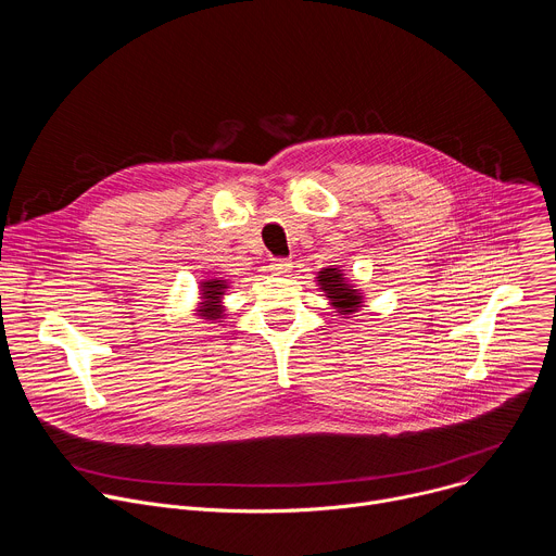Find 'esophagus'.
Segmentation results:
<instances>
[{"instance_id": "esophagus-1", "label": "esophagus", "mask_w": 556, "mask_h": 556, "mask_svg": "<svg viewBox=\"0 0 556 556\" xmlns=\"http://www.w3.org/2000/svg\"><path fill=\"white\" fill-rule=\"evenodd\" d=\"M290 270H292V262H290V260H275V262L270 264V273H273V275L283 277V275H288Z\"/></svg>"}]
</instances>
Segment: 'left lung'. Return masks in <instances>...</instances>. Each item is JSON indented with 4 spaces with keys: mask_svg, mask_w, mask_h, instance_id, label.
Segmentation results:
<instances>
[{
    "mask_svg": "<svg viewBox=\"0 0 556 556\" xmlns=\"http://www.w3.org/2000/svg\"><path fill=\"white\" fill-rule=\"evenodd\" d=\"M316 281H319L321 290L330 299V305L343 319H350V314H356L363 307V292L350 283L341 268H321L319 275H316Z\"/></svg>",
    "mask_w": 556,
    "mask_h": 556,
    "instance_id": "1",
    "label": "left lung"
}]
</instances>
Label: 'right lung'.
<instances>
[{
  "label": "right lung",
  "instance_id": "right-lung-1",
  "mask_svg": "<svg viewBox=\"0 0 556 556\" xmlns=\"http://www.w3.org/2000/svg\"><path fill=\"white\" fill-rule=\"evenodd\" d=\"M228 288L226 279H204L200 283V303L195 307V314L200 319H206L211 324H222V319L226 316L224 305H222V296Z\"/></svg>",
  "mask_w": 556,
  "mask_h": 556
}]
</instances>
